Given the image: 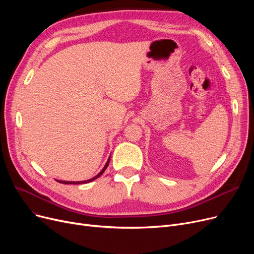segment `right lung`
I'll use <instances>...</instances> for the list:
<instances>
[{"instance_id": "right-lung-1", "label": "right lung", "mask_w": 254, "mask_h": 254, "mask_svg": "<svg viewBox=\"0 0 254 254\" xmlns=\"http://www.w3.org/2000/svg\"><path fill=\"white\" fill-rule=\"evenodd\" d=\"M109 163H110V157H109V159H108V162L106 163V165H105V167L103 168V170L99 173V174H98L97 176H95V177L91 178V179H88V180H85V181H77V182H74V181H59V180H57V181H59L60 183H64V184H81V183H88V182H91V181H93L95 179L99 178V177L103 174V173L105 172V170L107 169V167H108Z\"/></svg>"}]
</instances>
